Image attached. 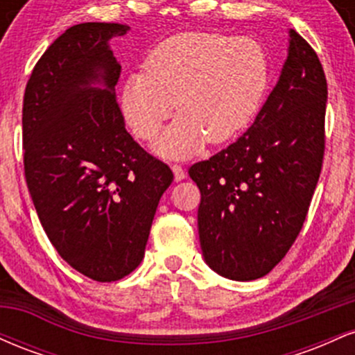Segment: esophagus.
<instances>
[{"label": "esophagus", "mask_w": 355, "mask_h": 355, "mask_svg": "<svg viewBox=\"0 0 355 355\" xmlns=\"http://www.w3.org/2000/svg\"><path fill=\"white\" fill-rule=\"evenodd\" d=\"M172 172H173V178H175V182H180V180H183V178L187 177L185 170H183L180 165H172Z\"/></svg>", "instance_id": "esophagus-1"}]
</instances>
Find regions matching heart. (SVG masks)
Wrapping results in <instances>:
<instances>
[{
  "label": "heart",
  "mask_w": 355,
  "mask_h": 355,
  "mask_svg": "<svg viewBox=\"0 0 355 355\" xmlns=\"http://www.w3.org/2000/svg\"><path fill=\"white\" fill-rule=\"evenodd\" d=\"M270 83V58L254 38L189 31L153 48L144 73H133L120 92L121 112L141 140L170 125L155 152L187 158L205 141L225 144L242 132L259 112Z\"/></svg>",
  "instance_id": "obj_1"
}]
</instances>
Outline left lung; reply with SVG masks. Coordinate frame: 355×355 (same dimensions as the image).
Listing matches in <instances>:
<instances>
[{"mask_svg":"<svg viewBox=\"0 0 355 355\" xmlns=\"http://www.w3.org/2000/svg\"><path fill=\"white\" fill-rule=\"evenodd\" d=\"M325 103L319 56L288 30L287 60L254 123L189 170L202 193V254L218 275L260 279L295 242L322 168Z\"/></svg>","mask_w":355,"mask_h":355,"instance_id":"left-lung-1","label":"left lung"}]
</instances>
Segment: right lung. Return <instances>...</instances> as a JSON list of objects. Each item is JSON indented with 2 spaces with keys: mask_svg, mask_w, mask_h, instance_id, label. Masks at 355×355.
I'll use <instances>...</instances> for the list:
<instances>
[{
  "mask_svg": "<svg viewBox=\"0 0 355 355\" xmlns=\"http://www.w3.org/2000/svg\"><path fill=\"white\" fill-rule=\"evenodd\" d=\"M126 24L68 28L36 63L23 100L24 175L61 259L112 282L140 266L172 170L125 130L110 42Z\"/></svg>",
  "mask_w": 355,
  "mask_h": 355,
  "instance_id": "1",
  "label": "right lung"
}]
</instances>
